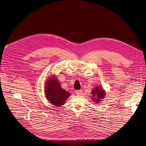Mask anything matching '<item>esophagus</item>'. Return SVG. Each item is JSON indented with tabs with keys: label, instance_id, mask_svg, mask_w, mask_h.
<instances>
[{
	"label": "esophagus",
	"instance_id": "esophagus-1",
	"mask_svg": "<svg viewBox=\"0 0 146 146\" xmlns=\"http://www.w3.org/2000/svg\"><path fill=\"white\" fill-rule=\"evenodd\" d=\"M82 90H76L75 91V93L77 95H80L82 94Z\"/></svg>",
	"mask_w": 146,
	"mask_h": 146
}]
</instances>
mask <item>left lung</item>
<instances>
[{"label": "left lung", "mask_w": 146, "mask_h": 146, "mask_svg": "<svg viewBox=\"0 0 146 146\" xmlns=\"http://www.w3.org/2000/svg\"><path fill=\"white\" fill-rule=\"evenodd\" d=\"M91 94L93 96L94 98H92V100H93V101L95 102L96 104H99V102L101 101V99L104 98V96L105 95V90H103L101 87H97L91 91Z\"/></svg>", "instance_id": "left-lung-1"}]
</instances>
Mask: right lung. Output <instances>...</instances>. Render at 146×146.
<instances>
[{"label":"right lung","mask_w":146,"mask_h":146,"mask_svg":"<svg viewBox=\"0 0 146 146\" xmlns=\"http://www.w3.org/2000/svg\"><path fill=\"white\" fill-rule=\"evenodd\" d=\"M45 96L48 100L54 105L60 107L70 96V92L63 89L55 77L52 76L46 82Z\"/></svg>","instance_id":"1"}]
</instances>
